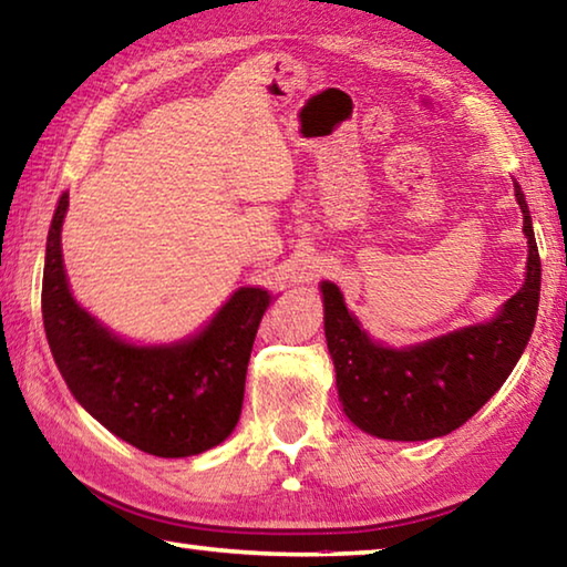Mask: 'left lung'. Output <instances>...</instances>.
I'll list each match as a JSON object with an SVG mask.
<instances>
[{
    "label": "left lung",
    "mask_w": 567,
    "mask_h": 567,
    "mask_svg": "<svg viewBox=\"0 0 567 567\" xmlns=\"http://www.w3.org/2000/svg\"><path fill=\"white\" fill-rule=\"evenodd\" d=\"M527 235V277L497 315L415 348L372 342L332 282H322L324 338L348 415L385 440H430L453 433L491 400L530 340L540 300V255L520 185H515Z\"/></svg>",
    "instance_id": "left-lung-1"
}]
</instances>
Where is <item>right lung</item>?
<instances>
[{
	"label": "right lung",
	"instance_id": "1",
	"mask_svg": "<svg viewBox=\"0 0 567 567\" xmlns=\"http://www.w3.org/2000/svg\"><path fill=\"white\" fill-rule=\"evenodd\" d=\"M60 197L47 237L42 318L50 350L80 405L124 443L157 457L205 453L233 433L255 334L270 305L260 287L233 295L205 332L172 348H134L74 302L62 265Z\"/></svg>",
	"mask_w": 567,
	"mask_h": 567
}]
</instances>
